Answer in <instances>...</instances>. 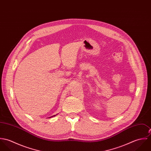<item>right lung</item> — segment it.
I'll list each match as a JSON object with an SVG mask.
<instances>
[{
  "instance_id": "right-lung-1",
  "label": "right lung",
  "mask_w": 151,
  "mask_h": 151,
  "mask_svg": "<svg viewBox=\"0 0 151 151\" xmlns=\"http://www.w3.org/2000/svg\"><path fill=\"white\" fill-rule=\"evenodd\" d=\"M55 116V115H54V116Z\"/></svg>"
}]
</instances>
